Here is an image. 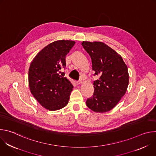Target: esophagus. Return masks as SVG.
<instances>
[{"instance_id": "esophagus-1", "label": "esophagus", "mask_w": 156, "mask_h": 156, "mask_svg": "<svg viewBox=\"0 0 156 156\" xmlns=\"http://www.w3.org/2000/svg\"><path fill=\"white\" fill-rule=\"evenodd\" d=\"M76 84H81L82 83V81H81V80H80V81H76Z\"/></svg>"}]
</instances>
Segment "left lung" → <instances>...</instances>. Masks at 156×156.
<instances>
[{
  "instance_id": "left-lung-1",
  "label": "left lung",
  "mask_w": 156,
  "mask_h": 156,
  "mask_svg": "<svg viewBox=\"0 0 156 156\" xmlns=\"http://www.w3.org/2000/svg\"><path fill=\"white\" fill-rule=\"evenodd\" d=\"M90 55L93 70L99 78L94 81L93 96L86 105L97 113L114 108L125 95L129 83L128 68L121 55L102 42L83 41Z\"/></svg>"
}]
</instances>
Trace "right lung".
<instances>
[{
    "instance_id": "obj_1",
    "label": "right lung",
    "mask_w": 156,
    "mask_h": 156,
    "mask_svg": "<svg viewBox=\"0 0 156 156\" xmlns=\"http://www.w3.org/2000/svg\"><path fill=\"white\" fill-rule=\"evenodd\" d=\"M70 40L50 43L39 51L31 62L28 73L30 91L45 108L54 111L69 103L73 85L64 76L65 57L75 45Z\"/></svg>"
}]
</instances>
